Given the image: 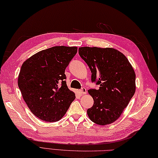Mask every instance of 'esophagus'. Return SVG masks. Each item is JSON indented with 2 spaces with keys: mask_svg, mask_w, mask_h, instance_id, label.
Segmentation results:
<instances>
[{
  "mask_svg": "<svg viewBox=\"0 0 158 158\" xmlns=\"http://www.w3.org/2000/svg\"><path fill=\"white\" fill-rule=\"evenodd\" d=\"M80 93L81 94H87V90L85 88H83L81 90H80Z\"/></svg>",
  "mask_w": 158,
  "mask_h": 158,
  "instance_id": "34e87169",
  "label": "esophagus"
}]
</instances>
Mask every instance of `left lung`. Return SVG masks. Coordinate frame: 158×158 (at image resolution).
<instances>
[{"label": "left lung", "mask_w": 158, "mask_h": 158, "mask_svg": "<svg viewBox=\"0 0 158 158\" xmlns=\"http://www.w3.org/2000/svg\"><path fill=\"white\" fill-rule=\"evenodd\" d=\"M79 56L92 72L98 89L88 93L94 105L87 110L92 122L101 126L112 123L122 115L136 90V74L126 57L111 48H79Z\"/></svg>", "instance_id": "left-lung-1"}]
</instances>
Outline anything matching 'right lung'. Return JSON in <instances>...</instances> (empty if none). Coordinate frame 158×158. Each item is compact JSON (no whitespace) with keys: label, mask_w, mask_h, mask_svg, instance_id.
Here are the masks:
<instances>
[{"label":"right lung","mask_w":158,"mask_h":158,"mask_svg":"<svg viewBox=\"0 0 158 158\" xmlns=\"http://www.w3.org/2000/svg\"><path fill=\"white\" fill-rule=\"evenodd\" d=\"M77 52V47L56 46L39 52L22 64L18 87L29 109L39 119L59 121L75 100L64 73Z\"/></svg>","instance_id":"1"}]
</instances>
